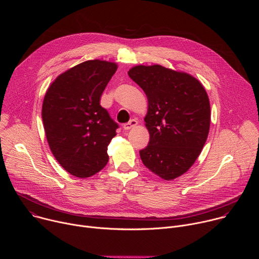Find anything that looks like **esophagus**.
Listing matches in <instances>:
<instances>
[{
    "mask_svg": "<svg viewBox=\"0 0 259 259\" xmlns=\"http://www.w3.org/2000/svg\"><path fill=\"white\" fill-rule=\"evenodd\" d=\"M137 124H138V123H137L136 120H130L128 123L124 124L123 128H124V130H130V129L134 128L135 126H137Z\"/></svg>",
    "mask_w": 259,
    "mask_h": 259,
    "instance_id": "esophagus-1",
    "label": "esophagus"
}]
</instances>
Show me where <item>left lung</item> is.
I'll return each instance as SVG.
<instances>
[{
  "instance_id": "1",
  "label": "left lung",
  "mask_w": 259,
  "mask_h": 259,
  "mask_svg": "<svg viewBox=\"0 0 259 259\" xmlns=\"http://www.w3.org/2000/svg\"><path fill=\"white\" fill-rule=\"evenodd\" d=\"M129 77L144 91L150 142L142 163L164 180L186 173L200 156L210 129V101L202 83L186 71L160 64L135 65Z\"/></svg>"
}]
</instances>
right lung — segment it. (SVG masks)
I'll return each mask as SVG.
<instances>
[{"label": "right lung", "mask_w": 259, "mask_h": 259, "mask_svg": "<svg viewBox=\"0 0 259 259\" xmlns=\"http://www.w3.org/2000/svg\"><path fill=\"white\" fill-rule=\"evenodd\" d=\"M118 68L116 62L87 60L65 70L46 91L42 119L50 150L71 175L90 177L108 162L116 124L100 98Z\"/></svg>", "instance_id": "obj_1"}]
</instances>
